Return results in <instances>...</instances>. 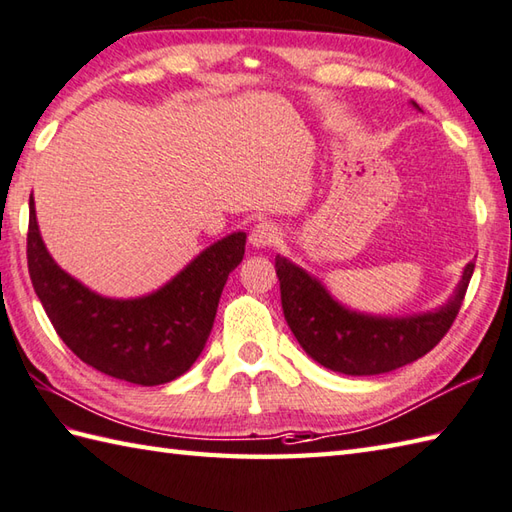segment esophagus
Listing matches in <instances>:
<instances>
[{"mask_svg":"<svg viewBox=\"0 0 512 512\" xmlns=\"http://www.w3.org/2000/svg\"><path fill=\"white\" fill-rule=\"evenodd\" d=\"M276 241H278V227L274 223H258L252 229V234H249V243L258 249L274 245Z\"/></svg>","mask_w":512,"mask_h":512,"instance_id":"obj_1","label":"esophagus"}]
</instances>
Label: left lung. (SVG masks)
<instances>
[{"label":"left lung","instance_id":"obj_1","mask_svg":"<svg viewBox=\"0 0 512 512\" xmlns=\"http://www.w3.org/2000/svg\"><path fill=\"white\" fill-rule=\"evenodd\" d=\"M417 108V103H413ZM475 263L444 307L404 318L358 314L333 300L318 278L276 256L280 300L287 325L307 356L344 375H380L429 353L451 329L462 307Z\"/></svg>","mask_w":512,"mask_h":512}]
</instances>
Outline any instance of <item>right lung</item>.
I'll list each match as a JSON object with an SVG mask.
<instances>
[{
  "mask_svg": "<svg viewBox=\"0 0 512 512\" xmlns=\"http://www.w3.org/2000/svg\"><path fill=\"white\" fill-rule=\"evenodd\" d=\"M245 238L236 232L210 245L154 294L103 298L52 260L30 196L28 274L52 327L79 360L110 378L156 387L201 356L229 271L243 260Z\"/></svg>",
  "mask_w": 512,
  "mask_h": 512,
  "instance_id": "obj_1",
  "label": "right lung"
}]
</instances>
